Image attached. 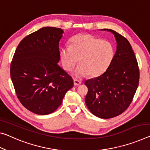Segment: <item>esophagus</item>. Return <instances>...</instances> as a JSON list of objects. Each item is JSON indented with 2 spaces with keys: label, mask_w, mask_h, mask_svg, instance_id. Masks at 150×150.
Returning a JSON list of instances; mask_svg holds the SVG:
<instances>
[{
  "label": "esophagus",
  "mask_w": 150,
  "mask_h": 150,
  "mask_svg": "<svg viewBox=\"0 0 150 150\" xmlns=\"http://www.w3.org/2000/svg\"><path fill=\"white\" fill-rule=\"evenodd\" d=\"M73 83H74V85H75V86H78V85H79L81 84V81L77 79H73Z\"/></svg>",
  "instance_id": "esophagus-1"
}]
</instances>
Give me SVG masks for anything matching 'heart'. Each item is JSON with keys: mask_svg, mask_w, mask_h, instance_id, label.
<instances>
[{"mask_svg": "<svg viewBox=\"0 0 150 150\" xmlns=\"http://www.w3.org/2000/svg\"><path fill=\"white\" fill-rule=\"evenodd\" d=\"M60 55L65 70L71 71L77 65V77L88 75L95 77L101 75L110 65L114 57L112 44L90 34H78L70 40V46L61 50Z\"/></svg>", "mask_w": 150, "mask_h": 150, "instance_id": "b5f03b06", "label": "heart"}]
</instances>
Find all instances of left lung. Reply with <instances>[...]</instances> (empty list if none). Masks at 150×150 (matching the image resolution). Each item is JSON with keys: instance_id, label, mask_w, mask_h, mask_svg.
<instances>
[{"instance_id": "left-lung-1", "label": "left lung", "mask_w": 150, "mask_h": 150, "mask_svg": "<svg viewBox=\"0 0 150 150\" xmlns=\"http://www.w3.org/2000/svg\"><path fill=\"white\" fill-rule=\"evenodd\" d=\"M107 30L114 34L117 51L103 74L85 82L88 88L86 105L93 115L103 119L116 117L129 108L139 81L138 63L129 42L115 30Z\"/></svg>"}]
</instances>
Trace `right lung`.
<instances>
[{"label": "right lung", "instance_id": "1", "mask_svg": "<svg viewBox=\"0 0 150 150\" xmlns=\"http://www.w3.org/2000/svg\"><path fill=\"white\" fill-rule=\"evenodd\" d=\"M63 33L61 28L43 27L27 35L11 61V77L16 96L25 108L38 115L54 112L73 86L72 77L57 64Z\"/></svg>", "mask_w": 150, "mask_h": 150}]
</instances>
